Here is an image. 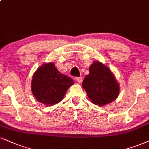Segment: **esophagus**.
<instances>
[{
	"instance_id": "34e87169",
	"label": "esophagus",
	"mask_w": 149,
	"mask_h": 149,
	"mask_svg": "<svg viewBox=\"0 0 149 149\" xmlns=\"http://www.w3.org/2000/svg\"><path fill=\"white\" fill-rule=\"evenodd\" d=\"M76 80L78 83H81L82 82V77H78V78H76Z\"/></svg>"
}]
</instances>
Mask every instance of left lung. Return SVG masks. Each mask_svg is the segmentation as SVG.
<instances>
[{"label":"left lung","instance_id":"left-lung-1","mask_svg":"<svg viewBox=\"0 0 149 149\" xmlns=\"http://www.w3.org/2000/svg\"><path fill=\"white\" fill-rule=\"evenodd\" d=\"M89 73L85 77L82 86L93 103L103 106L118 97L119 84L108 67L94 61L89 68Z\"/></svg>","mask_w":149,"mask_h":149}]
</instances>
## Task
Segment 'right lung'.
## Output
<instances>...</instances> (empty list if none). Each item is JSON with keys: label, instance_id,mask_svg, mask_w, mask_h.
I'll list each match as a JSON object with an SVG mask.
<instances>
[{"label": "right lung", "instance_id": "add662e5", "mask_svg": "<svg viewBox=\"0 0 149 149\" xmlns=\"http://www.w3.org/2000/svg\"><path fill=\"white\" fill-rule=\"evenodd\" d=\"M72 85V78L59 72L54 63L51 62L43 64L35 71L31 89L37 101L50 106L62 101Z\"/></svg>", "mask_w": 149, "mask_h": 149}]
</instances>
